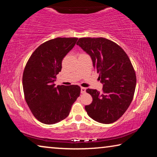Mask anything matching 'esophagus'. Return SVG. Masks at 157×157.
<instances>
[{"label": "esophagus", "instance_id": "1", "mask_svg": "<svg viewBox=\"0 0 157 157\" xmlns=\"http://www.w3.org/2000/svg\"><path fill=\"white\" fill-rule=\"evenodd\" d=\"M86 92V89L84 87H81V93L84 94Z\"/></svg>", "mask_w": 157, "mask_h": 157}]
</instances>
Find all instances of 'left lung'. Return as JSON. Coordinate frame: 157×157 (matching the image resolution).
Listing matches in <instances>:
<instances>
[{
	"label": "left lung",
	"mask_w": 157,
	"mask_h": 157,
	"mask_svg": "<svg viewBox=\"0 0 157 157\" xmlns=\"http://www.w3.org/2000/svg\"><path fill=\"white\" fill-rule=\"evenodd\" d=\"M77 44L91 56L94 68L103 84V91L87 89L93 98L85 106L88 115L102 124L121 117L133 98L136 76L127 54L117 44L104 38H82Z\"/></svg>",
	"instance_id": "8db88e82"
}]
</instances>
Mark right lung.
Listing matches in <instances>:
<instances>
[{"mask_svg": "<svg viewBox=\"0 0 157 157\" xmlns=\"http://www.w3.org/2000/svg\"><path fill=\"white\" fill-rule=\"evenodd\" d=\"M77 38H56L40 44L25 67L22 83L25 100L31 113L45 124L58 123L68 116L79 96L78 85L55 86L62 60L73 48Z\"/></svg>", "mask_w": 157, "mask_h": 157, "instance_id": "add662e5", "label": "right lung"}]
</instances>
